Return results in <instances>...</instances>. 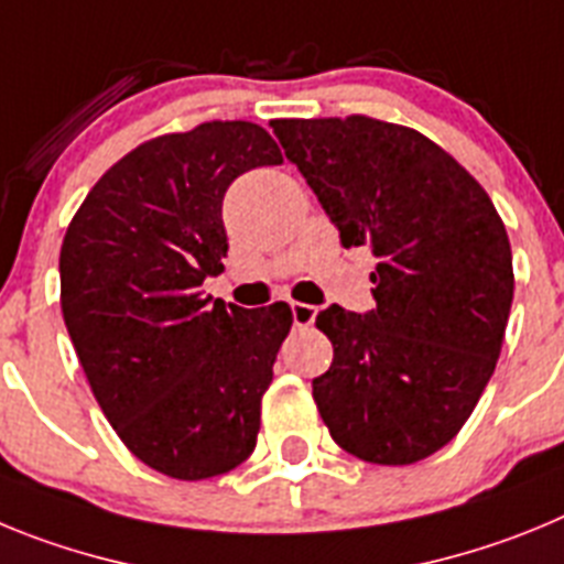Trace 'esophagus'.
<instances>
[{
	"label": "esophagus",
	"mask_w": 564,
	"mask_h": 564,
	"mask_svg": "<svg viewBox=\"0 0 564 564\" xmlns=\"http://www.w3.org/2000/svg\"><path fill=\"white\" fill-rule=\"evenodd\" d=\"M291 313H293V325L296 327H311L313 318H316V307L305 305V302H293Z\"/></svg>",
	"instance_id": "obj_1"
}]
</instances>
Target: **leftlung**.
Returning <instances> with one entry per match:
<instances>
[{"label": "left lung", "instance_id": "1", "mask_svg": "<svg viewBox=\"0 0 564 564\" xmlns=\"http://www.w3.org/2000/svg\"><path fill=\"white\" fill-rule=\"evenodd\" d=\"M341 246H370L376 307L330 305L333 364L313 401L344 452L410 466L443 449L500 358L514 268L495 203L426 134L350 118L271 121Z\"/></svg>", "mask_w": 564, "mask_h": 564}]
</instances>
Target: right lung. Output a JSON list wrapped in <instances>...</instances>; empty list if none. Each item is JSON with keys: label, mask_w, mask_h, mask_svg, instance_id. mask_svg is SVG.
Segmentation results:
<instances>
[{"label": "right lung", "mask_w": 564, "mask_h": 564, "mask_svg": "<svg viewBox=\"0 0 564 564\" xmlns=\"http://www.w3.org/2000/svg\"><path fill=\"white\" fill-rule=\"evenodd\" d=\"M276 163L248 121L161 134L104 174L64 234L62 313L93 395L127 449L174 480L226 475L257 446L293 313L212 302L200 285L228 253V186Z\"/></svg>", "instance_id": "right-lung-1"}]
</instances>
